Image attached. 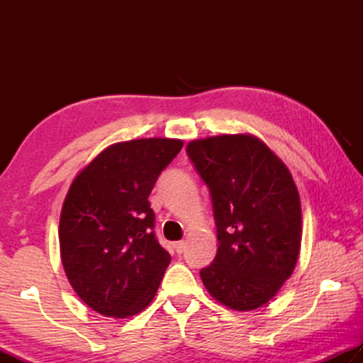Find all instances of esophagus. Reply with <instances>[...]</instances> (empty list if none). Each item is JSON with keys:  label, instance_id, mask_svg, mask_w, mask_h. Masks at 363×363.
<instances>
[{"label": "esophagus", "instance_id": "obj_1", "mask_svg": "<svg viewBox=\"0 0 363 363\" xmlns=\"http://www.w3.org/2000/svg\"><path fill=\"white\" fill-rule=\"evenodd\" d=\"M174 250H176L177 255H181L182 251L186 250V242H182V240H181V242H176V243H174Z\"/></svg>", "mask_w": 363, "mask_h": 363}]
</instances>
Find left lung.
<instances>
[{"mask_svg":"<svg viewBox=\"0 0 363 363\" xmlns=\"http://www.w3.org/2000/svg\"><path fill=\"white\" fill-rule=\"evenodd\" d=\"M187 155L210 189L218 253L200 270L208 293L233 311H253L290 277L301 248V201L291 173L251 134L189 143Z\"/></svg>","mask_w":363,"mask_h":363,"instance_id":"1","label":"left lung"}]
</instances>
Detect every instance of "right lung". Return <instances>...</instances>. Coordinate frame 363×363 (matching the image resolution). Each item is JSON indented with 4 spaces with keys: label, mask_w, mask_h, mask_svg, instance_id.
Masks as SVG:
<instances>
[{
    "label": "right lung",
    "mask_w": 363,
    "mask_h": 363,
    "mask_svg": "<svg viewBox=\"0 0 363 363\" xmlns=\"http://www.w3.org/2000/svg\"><path fill=\"white\" fill-rule=\"evenodd\" d=\"M182 145L167 138L113 144L72 182L60 213V259L73 290L102 315L131 317L155 296L171 256L153 233L149 195Z\"/></svg>",
    "instance_id": "obj_1"
}]
</instances>
